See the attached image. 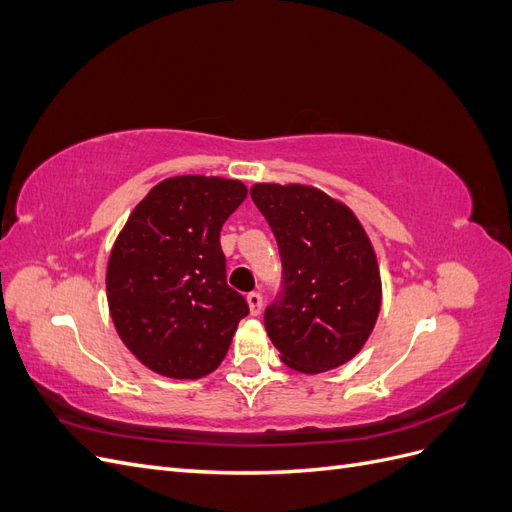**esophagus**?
I'll use <instances>...</instances> for the list:
<instances>
[{"label": "esophagus", "mask_w": 512, "mask_h": 512, "mask_svg": "<svg viewBox=\"0 0 512 512\" xmlns=\"http://www.w3.org/2000/svg\"><path fill=\"white\" fill-rule=\"evenodd\" d=\"M245 301H247V305H250V314L252 316H258L260 314V309H262V297H260V292H250L245 297Z\"/></svg>", "instance_id": "obj_1"}]
</instances>
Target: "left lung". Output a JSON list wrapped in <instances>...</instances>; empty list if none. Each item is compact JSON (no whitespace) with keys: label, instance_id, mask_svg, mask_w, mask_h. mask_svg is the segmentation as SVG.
Masks as SVG:
<instances>
[{"label":"left lung","instance_id":"left-lung-1","mask_svg":"<svg viewBox=\"0 0 512 512\" xmlns=\"http://www.w3.org/2000/svg\"><path fill=\"white\" fill-rule=\"evenodd\" d=\"M250 194L284 265L282 299L265 312L282 363L309 376L348 363L374 331L382 305L378 258L363 224L314 185L254 183Z\"/></svg>","mask_w":512,"mask_h":512}]
</instances>
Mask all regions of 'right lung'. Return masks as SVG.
I'll return each instance as SVG.
<instances>
[{
	"instance_id": "obj_1",
	"label": "right lung",
	"mask_w": 512,
	"mask_h": 512,
	"mask_svg": "<svg viewBox=\"0 0 512 512\" xmlns=\"http://www.w3.org/2000/svg\"><path fill=\"white\" fill-rule=\"evenodd\" d=\"M245 196L239 179H164L134 207L113 243L108 312L121 342L160 376H209L250 312L226 284L220 247V230Z\"/></svg>"
}]
</instances>
